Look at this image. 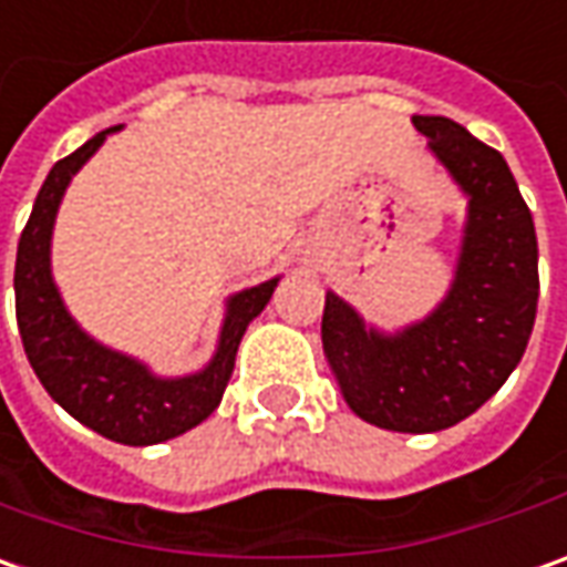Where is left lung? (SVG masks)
I'll use <instances>...</instances> for the list:
<instances>
[{"label":"left lung","mask_w":567,"mask_h":567,"mask_svg":"<svg viewBox=\"0 0 567 567\" xmlns=\"http://www.w3.org/2000/svg\"><path fill=\"white\" fill-rule=\"evenodd\" d=\"M412 124L468 196L446 299L396 333L368 328L337 292L321 340L355 415L399 434H434L474 415L522 362L540 299L537 230L499 152L440 115Z\"/></svg>","instance_id":"8db88e82"}]
</instances>
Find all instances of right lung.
I'll use <instances>...</instances> for the list:
<instances>
[{
	"label": "right lung",
	"instance_id": "right-lung-1",
	"mask_svg": "<svg viewBox=\"0 0 567 567\" xmlns=\"http://www.w3.org/2000/svg\"><path fill=\"white\" fill-rule=\"evenodd\" d=\"M112 131L96 133L78 152L55 162L43 189L37 193L33 212L18 243L14 311L27 362L37 371L45 393L68 415L124 446H152L193 431L218 409L224 386L234 374L239 340L249 321L268 306L280 277H271L227 299V315L212 362L186 378H155L143 362L83 333L71 311L64 309L62 292L52 280L49 246L71 177L86 165V158L105 143Z\"/></svg>",
	"mask_w": 567,
	"mask_h": 567
}]
</instances>
